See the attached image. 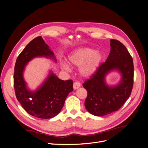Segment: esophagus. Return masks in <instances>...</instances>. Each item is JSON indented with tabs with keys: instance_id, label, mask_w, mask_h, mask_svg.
Returning a JSON list of instances; mask_svg holds the SVG:
<instances>
[{
	"instance_id": "34e87169",
	"label": "esophagus",
	"mask_w": 148,
	"mask_h": 148,
	"mask_svg": "<svg viewBox=\"0 0 148 148\" xmlns=\"http://www.w3.org/2000/svg\"><path fill=\"white\" fill-rule=\"evenodd\" d=\"M80 86H81V84H80L79 82H76L73 83V88L74 89H77L78 88H79Z\"/></svg>"
}]
</instances>
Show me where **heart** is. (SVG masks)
Wrapping results in <instances>:
<instances>
[{"label":"heart","instance_id":"1","mask_svg":"<svg viewBox=\"0 0 148 148\" xmlns=\"http://www.w3.org/2000/svg\"><path fill=\"white\" fill-rule=\"evenodd\" d=\"M99 52L89 48H82L76 51L69 57V62L71 65L81 66L80 73L84 77H88L95 72L101 61ZM62 67L69 70V68L65 64H62Z\"/></svg>","mask_w":148,"mask_h":148}]
</instances>
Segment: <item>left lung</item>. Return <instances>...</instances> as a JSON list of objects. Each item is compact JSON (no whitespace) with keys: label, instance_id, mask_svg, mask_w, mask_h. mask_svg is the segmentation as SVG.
<instances>
[{"label":"left lung","instance_id":"1","mask_svg":"<svg viewBox=\"0 0 148 148\" xmlns=\"http://www.w3.org/2000/svg\"><path fill=\"white\" fill-rule=\"evenodd\" d=\"M110 52L89 79L83 83L88 95L84 106L89 113L104 116L119 110L127 101L133 89L134 66L130 53L118 40L110 39ZM112 69H118L123 75L117 86L108 87L105 84V75Z\"/></svg>","mask_w":148,"mask_h":148}]
</instances>
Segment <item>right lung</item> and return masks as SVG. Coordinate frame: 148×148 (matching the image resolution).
I'll return each instance as SVG.
<instances>
[{
    "mask_svg": "<svg viewBox=\"0 0 148 148\" xmlns=\"http://www.w3.org/2000/svg\"><path fill=\"white\" fill-rule=\"evenodd\" d=\"M54 58L41 36L33 39L18 56L13 75L15 95L22 107L31 115L40 119L54 117L63 107L69 94L73 91V81H64L51 73L42 86L34 92L26 86L23 73L25 65L36 57Z\"/></svg>",
    "mask_w": 148,
    "mask_h": 148,
    "instance_id": "right-lung-1",
    "label": "right lung"
}]
</instances>
